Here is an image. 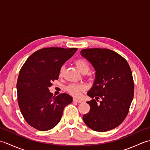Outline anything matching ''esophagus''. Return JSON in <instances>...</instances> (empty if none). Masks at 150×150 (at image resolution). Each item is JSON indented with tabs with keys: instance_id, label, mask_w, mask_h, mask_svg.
I'll return each mask as SVG.
<instances>
[{
	"instance_id": "obj_1",
	"label": "esophagus",
	"mask_w": 150,
	"mask_h": 150,
	"mask_svg": "<svg viewBox=\"0 0 150 150\" xmlns=\"http://www.w3.org/2000/svg\"><path fill=\"white\" fill-rule=\"evenodd\" d=\"M73 102H75V103H82V100L78 99V98H73Z\"/></svg>"
}]
</instances>
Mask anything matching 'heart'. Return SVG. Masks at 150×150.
I'll return each mask as SVG.
<instances>
[{"mask_svg":"<svg viewBox=\"0 0 150 150\" xmlns=\"http://www.w3.org/2000/svg\"><path fill=\"white\" fill-rule=\"evenodd\" d=\"M75 64L76 66L77 67L79 71L82 73H86L89 69H90V65L88 62L84 59H79L76 60L75 61ZM65 70L64 66H62L59 69V74L60 77H62L64 74ZM66 91L68 92L69 94H71L73 96L77 97L79 96L81 94V91L84 90V86L82 84H70L66 87Z\"/></svg>","mask_w":150,"mask_h":150,"instance_id":"b5f03b06","label":"heart"}]
</instances>
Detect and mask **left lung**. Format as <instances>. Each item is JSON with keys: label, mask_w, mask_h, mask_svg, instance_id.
<instances>
[{"label": "left lung", "mask_w": 150, "mask_h": 150, "mask_svg": "<svg viewBox=\"0 0 150 150\" xmlns=\"http://www.w3.org/2000/svg\"><path fill=\"white\" fill-rule=\"evenodd\" d=\"M95 69V80L88 95L101 98L87 102L90 110L83 120L90 129L104 132L119 126L129 112L134 94L132 73L126 60L109 49L89 48L81 51ZM98 102V101H97Z\"/></svg>", "instance_id": "left-lung-1"}]
</instances>
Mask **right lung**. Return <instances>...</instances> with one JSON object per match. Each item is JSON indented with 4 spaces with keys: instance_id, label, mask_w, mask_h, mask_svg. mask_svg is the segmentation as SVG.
I'll return each instance as SVG.
<instances>
[{
    "instance_id": "right-lung-1",
    "label": "right lung",
    "mask_w": 150,
    "mask_h": 150,
    "mask_svg": "<svg viewBox=\"0 0 150 150\" xmlns=\"http://www.w3.org/2000/svg\"><path fill=\"white\" fill-rule=\"evenodd\" d=\"M77 48L44 47L29 57L21 69L17 83V100L22 116L28 124L47 131L60 122L64 108L72 103L67 93L53 96L48 88L58 80L59 69Z\"/></svg>"
}]
</instances>
